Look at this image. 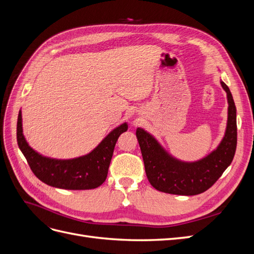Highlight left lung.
Here are the masks:
<instances>
[{
  "label": "left lung",
  "instance_id": "left-lung-1",
  "mask_svg": "<svg viewBox=\"0 0 254 254\" xmlns=\"http://www.w3.org/2000/svg\"><path fill=\"white\" fill-rule=\"evenodd\" d=\"M228 99V121L224 137L204 158L186 162L173 157L152 134L136 129V137L144 160L146 176L151 186L167 194L193 196L209 190L231 164L237 143L236 107L227 84L220 80Z\"/></svg>",
  "mask_w": 254,
  "mask_h": 254
}]
</instances>
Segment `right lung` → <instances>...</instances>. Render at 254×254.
Here are the masks:
<instances>
[{"mask_svg": "<svg viewBox=\"0 0 254 254\" xmlns=\"http://www.w3.org/2000/svg\"><path fill=\"white\" fill-rule=\"evenodd\" d=\"M127 129V123H123L107 134L87 155L73 159H54L45 157L30 147L23 134L20 110L17 123V141L30 170L45 184L64 190H91L98 188L105 182L115 143Z\"/></svg>", "mask_w": 254, "mask_h": 254, "instance_id": "obj_1", "label": "right lung"}]
</instances>
